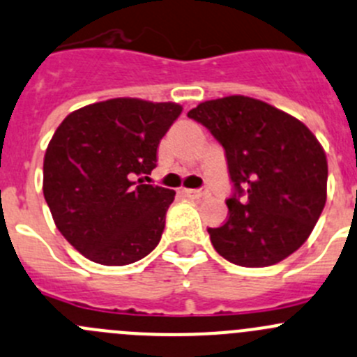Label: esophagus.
Listing matches in <instances>:
<instances>
[{
    "mask_svg": "<svg viewBox=\"0 0 357 357\" xmlns=\"http://www.w3.org/2000/svg\"><path fill=\"white\" fill-rule=\"evenodd\" d=\"M186 197H192V199H200V197H206L207 195V190L206 188H199V190H183Z\"/></svg>",
    "mask_w": 357,
    "mask_h": 357,
    "instance_id": "1",
    "label": "esophagus"
}]
</instances>
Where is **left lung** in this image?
Wrapping results in <instances>:
<instances>
[{"mask_svg": "<svg viewBox=\"0 0 357 357\" xmlns=\"http://www.w3.org/2000/svg\"><path fill=\"white\" fill-rule=\"evenodd\" d=\"M188 116L225 148L235 188L227 221L207 228L214 249L241 266L293 255L326 204L328 160L317 137L295 116L245 96L200 102Z\"/></svg>", "mask_w": 357, "mask_h": 357, "instance_id": "obj_1", "label": "left lung"}]
</instances>
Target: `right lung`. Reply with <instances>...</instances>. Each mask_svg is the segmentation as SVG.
I'll list each match as a JSON object with an SVG mask.
<instances>
[{
  "instance_id": "right-lung-1",
  "label": "right lung",
  "mask_w": 357,
  "mask_h": 357,
  "mask_svg": "<svg viewBox=\"0 0 357 357\" xmlns=\"http://www.w3.org/2000/svg\"><path fill=\"white\" fill-rule=\"evenodd\" d=\"M176 102L116 98L69 113L43 158V195L55 227L91 261L122 266L160 242L176 192L146 185Z\"/></svg>"
}]
</instances>
